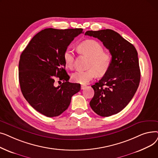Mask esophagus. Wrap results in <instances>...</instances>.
Instances as JSON below:
<instances>
[{"instance_id": "esophagus-1", "label": "esophagus", "mask_w": 158, "mask_h": 158, "mask_svg": "<svg viewBox=\"0 0 158 158\" xmlns=\"http://www.w3.org/2000/svg\"><path fill=\"white\" fill-rule=\"evenodd\" d=\"M86 85H81V89H84L86 88Z\"/></svg>"}]
</instances>
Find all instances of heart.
I'll use <instances>...</instances> for the list:
<instances>
[{"label": "heart", "mask_w": 158, "mask_h": 158, "mask_svg": "<svg viewBox=\"0 0 158 158\" xmlns=\"http://www.w3.org/2000/svg\"><path fill=\"white\" fill-rule=\"evenodd\" d=\"M78 52L89 58L87 68L85 71H77L73 73L72 78L73 81L80 84H86L98 76H103L109 70L112 61L111 55L104 52L102 46L94 40H87L81 42L77 47ZM66 67L73 69L75 55L69 48L66 50L63 55Z\"/></svg>", "instance_id": "b5f03b06"}]
</instances>
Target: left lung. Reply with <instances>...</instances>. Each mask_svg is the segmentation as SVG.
Returning <instances> with one entry per match:
<instances>
[{
  "instance_id": "left-lung-1",
  "label": "left lung",
  "mask_w": 158,
  "mask_h": 158,
  "mask_svg": "<svg viewBox=\"0 0 158 158\" xmlns=\"http://www.w3.org/2000/svg\"><path fill=\"white\" fill-rule=\"evenodd\" d=\"M85 35L100 40L112 56L109 70L92 86L95 94L89 102L97 114L110 117L125 108L138 88V52L133 45L111 29L88 31Z\"/></svg>"
}]
</instances>
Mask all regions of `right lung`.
<instances>
[{"label": "right lung", "instance_id": "add662e5", "mask_svg": "<svg viewBox=\"0 0 158 158\" xmlns=\"http://www.w3.org/2000/svg\"><path fill=\"white\" fill-rule=\"evenodd\" d=\"M82 32V29H45L32 38L21 54L19 77L22 93L33 108L46 117L60 115L69 107L72 97L81 90L80 84L69 82L63 55ZM56 79L64 82L56 87Z\"/></svg>", "mask_w": 158, "mask_h": 158}]
</instances>
